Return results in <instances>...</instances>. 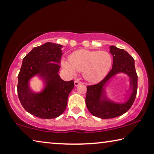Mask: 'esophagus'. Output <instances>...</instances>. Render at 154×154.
<instances>
[{
  "label": "esophagus",
  "instance_id": "34e87169",
  "mask_svg": "<svg viewBox=\"0 0 154 154\" xmlns=\"http://www.w3.org/2000/svg\"><path fill=\"white\" fill-rule=\"evenodd\" d=\"M74 84H75V86H79V85L81 84L82 82H80V81H79V80H75Z\"/></svg>",
  "mask_w": 154,
  "mask_h": 154
}]
</instances>
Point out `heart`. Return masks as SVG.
Wrapping results in <instances>:
<instances>
[{
  "instance_id": "b5f03b06",
  "label": "heart",
  "mask_w": 154,
  "mask_h": 154,
  "mask_svg": "<svg viewBox=\"0 0 154 154\" xmlns=\"http://www.w3.org/2000/svg\"><path fill=\"white\" fill-rule=\"evenodd\" d=\"M112 63L111 55L107 51L80 49L69 56V62L63 61L62 66L72 75L77 71L84 72L88 81L96 83L106 76Z\"/></svg>"
}]
</instances>
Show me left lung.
I'll list each match as a JSON object with an SVG mask.
<instances>
[{"instance_id":"8db88e82","label":"left lung","mask_w":154,"mask_h":154,"mask_svg":"<svg viewBox=\"0 0 154 154\" xmlns=\"http://www.w3.org/2000/svg\"><path fill=\"white\" fill-rule=\"evenodd\" d=\"M109 49L113 56L112 69L98 84L87 86L86 97V104L88 111L93 116L103 119L115 118L128 112L136 99L138 88V75L136 72L134 58L122 48L111 46ZM121 72L126 73L130 77L131 89L133 90V92L130 99L126 103L114 104L105 99L103 87L111 77Z\"/></svg>"}]
</instances>
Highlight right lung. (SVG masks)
<instances>
[{"mask_svg":"<svg viewBox=\"0 0 154 154\" xmlns=\"http://www.w3.org/2000/svg\"><path fill=\"white\" fill-rule=\"evenodd\" d=\"M62 46L46 42L33 48L23 58L18 75V98L23 108L32 115L50 119L60 116L67 106L68 97L74 88L73 80L65 82L58 75ZM36 74L45 79V90L33 94L28 87V80Z\"/></svg>","mask_w":154,"mask_h":154,"instance_id":"add662e5","label":"right lung"}]
</instances>
